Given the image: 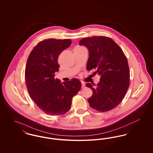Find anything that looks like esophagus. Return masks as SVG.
Wrapping results in <instances>:
<instances>
[{
    "instance_id": "obj_1",
    "label": "esophagus",
    "mask_w": 153,
    "mask_h": 153,
    "mask_svg": "<svg viewBox=\"0 0 153 153\" xmlns=\"http://www.w3.org/2000/svg\"><path fill=\"white\" fill-rule=\"evenodd\" d=\"M85 88V84L82 82V89H84Z\"/></svg>"
}]
</instances>
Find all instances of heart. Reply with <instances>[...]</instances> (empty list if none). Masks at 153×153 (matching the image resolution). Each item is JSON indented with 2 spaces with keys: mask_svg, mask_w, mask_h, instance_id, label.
<instances>
[{
  "mask_svg": "<svg viewBox=\"0 0 153 153\" xmlns=\"http://www.w3.org/2000/svg\"><path fill=\"white\" fill-rule=\"evenodd\" d=\"M77 48H81V47H77Z\"/></svg>",
  "mask_w": 153,
  "mask_h": 153,
  "instance_id": "obj_1",
  "label": "heart"
}]
</instances>
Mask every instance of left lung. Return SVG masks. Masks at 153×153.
I'll use <instances>...</instances> for the list:
<instances>
[{
    "label": "left lung",
    "instance_id": "left-lung-1",
    "mask_svg": "<svg viewBox=\"0 0 153 153\" xmlns=\"http://www.w3.org/2000/svg\"><path fill=\"white\" fill-rule=\"evenodd\" d=\"M79 45L89 51L87 69L100 75V82L94 87L86 84L93 95L88 99L90 106L98 111L114 109L122 101L130 85L127 59L122 49L111 38L94 36L82 39Z\"/></svg>",
    "mask_w": 153,
    "mask_h": 153
}]
</instances>
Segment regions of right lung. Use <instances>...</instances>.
Wrapping results in <instances>:
<instances>
[{
    "instance_id": "1",
    "label": "right lung",
    "mask_w": 153,
    "mask_h": 153,
    "mask_svg": "<svg viewBox=\"0 0 153 153\" xmlns=\"http://www.w3.org/2000/svg\"><path fill=\"white\" fill-rule=\"evenodd\" d=\"M71 44V39H45L33 48L27 60L25 80L30 96L39 109L49 115L68 112L73 96L81 88L77 79L61 83L54 78L59 68V55Z\"/></svg>"
}]
</instances>
